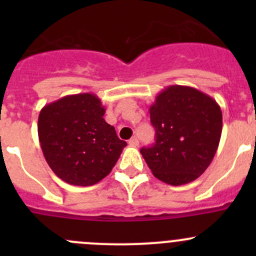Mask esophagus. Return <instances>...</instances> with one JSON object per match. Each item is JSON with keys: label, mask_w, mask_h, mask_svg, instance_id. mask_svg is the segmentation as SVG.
<instances>
[{"label": "esophagus", "mask_w": 256, "mask_h": 256, "mask_svg": "<svg viewBox=\"0 0 256 256\" xmlns=\"http://www.w3.org/2000/svg\"><path fill=\"white\" fill-rule=\"evenodd\" d=\"M128 144L132 147H136L138 144V138H136V136H134V138H131L130 140H128Z\"/></svg>", "instance_id": "34e87169"}]
</instances>
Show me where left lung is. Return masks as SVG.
Instances as JSON below:
<instances>
[{
	"instance_id": "left-lung-1",
	"label": "left lung",
	"mask_w": 256,
	"mask_h": 256,
	"mask_svg": "<svg viewBox=\"0 0 256 256\" xmlns=\"http://www.w3.org/2000/svg\"><path fill=\"white\" fill-rule=\"evenodd\" d=\"M150 118L156 141L140 152L154 176L171 186L197 180L220 141V106L194 88L171 85L156 96Z\"/></svg>"
}]
</instances>
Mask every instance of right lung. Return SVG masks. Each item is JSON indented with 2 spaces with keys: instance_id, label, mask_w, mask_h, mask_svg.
<instances>
[{
  "instance_id": "add662e5",
  "label": "right lung",
  "mask_w": 256,
  "mask_h": 256,
  "mask_svg": "<svg viewBox=\"0 0 256 256\" xmlns=\"http://www.w3.org/2000/svg\"><path fill=\"white\" fill-rule=\"evenodd\" d=\"M105 108L92 92L66 95L46 105L38 138L52 171L73 186H92L112 172L125 141L104 120Z\"/></svg>"
}]
</instances>
